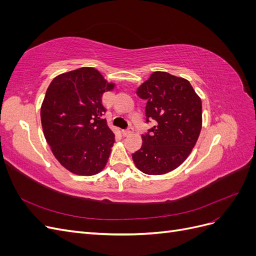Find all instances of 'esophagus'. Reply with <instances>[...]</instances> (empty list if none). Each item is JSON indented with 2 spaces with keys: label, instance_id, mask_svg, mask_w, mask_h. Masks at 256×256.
Listing matches in <instances>:
<instances>
[{
  "label": "esophagus",
  "instance_id": "34e87169",
  "mask_svg": "<svg viewBox=\"0 0 256 256\" xmlns=\"http://www.w3.org/2000/svg\"><path fill=\"white\" fill-rule=\"evenodd\" d=\"M132 132H134V128L132 127H129L128 129H126V130H124V136H130V134H132Z\"/></svg>",
  "mask_w": 256,
  "mask_h": 256
}]
</instances>
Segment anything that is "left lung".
I'll list each match as a JSON object with an SVG mask.
<instances>
[{
  "label": "left lung",
  "mask_w": 256,
  "mask_h": 256,
  "mask_svg": "<svg viewBox=\"0 0 256 256\" xmlns=\"http://www.w3.org/2000/svg\"><path fill=\"white\" fill-rule=\"evenodd\" d=\"M147 100L146 116L156 120L132 154L136 166L148 175H164L189 157L202 129V100L188 80L154 72L136 88Z\"/></svg>",
  "instance_id": "1"
}]
</instances>
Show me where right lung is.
<instances>
[{"instance_id": "obj_1", "label": "right lung", "mask_w": 256, "mask_h": 256, "mask_svg": "<svg viewBox=\"0 0 256 256\" xmlns=\"http://www.w3.org/2000/svg\"><path fill=\"white\" fill-rule=\"evenodd\" d=\"M115 86L92 67L60 74L48 86L40 108L42 131L67 171L92 176L106 168L115 136L102 118V99Z\"/></svg>"}]
</instances>
